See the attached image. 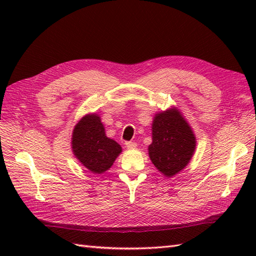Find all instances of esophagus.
I'll list each match as a JSON object with an SVG mask.
<instances>
[{
  "instance_id": "1",
  "label": "esophagus",
  "mask_w": 256,
  "mask_h": 256,
  "mask_svg": "<svg viewBox=\"0 0 256 256\" xmlns=\"http://www.w3.org/2000/svg\"><path fill=\"white\" fill-rule=\"evenodd\" d=\"M125 146H126L128 150H133V148H136L138 144L134 143V142H126V143H125Z\"/></svg>"
}]
</instances>
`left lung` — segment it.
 Listing matches in <instances>:
<instances>
[{
    "label": "left lung",
    "mask_w": 256,
    "mask_h": 256,
    "mask_svg": "<svg viewBox=\"0 0 256 256\" xmlns=\"http://www.w3.org/2000/svg\"><path fill=\"white\" fill-rule=\"evenodd\" d=\"M196 135L176 106L155 114L152 123V144L148 156L165 177L180 172L192 158Z\"/></svg>",
    "instance_id": "1"
}]
</instances>
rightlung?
<instances>
[{"mask_svg": "<svg viewBox=\"0 0 256 256\" xmlns=\"http://www.w3.org/2000/svg\"><path fill=\"white\" fill-rule=\"evenodd\" d=\"M72 153L86 170L103 174L121 154V145L106 135L104 125L96 113H88L74 125L72 136Z\"/></svg>", "mask_w": 256, "mask_h": 256, "instance_id": "right-lung-1", "label": "right lung"}]
</instances>
